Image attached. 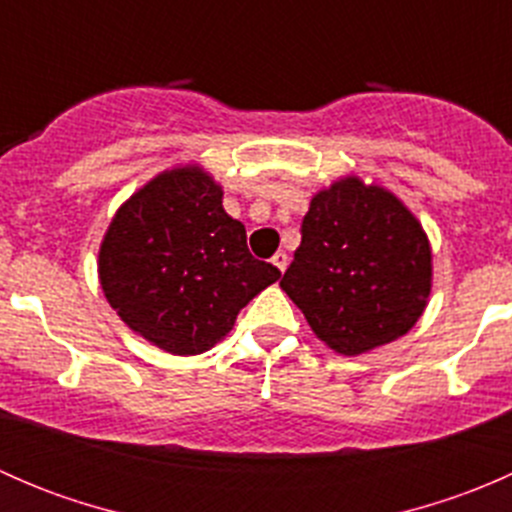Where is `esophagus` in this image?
<instances>
[{"label": "esophagus", "instance_id": "34e87169", "mask_svg": "<svg viewBox=\"0 0 512 512\" xmlns=\"http://www.w3.org/2000/svg\"><path fill=\"white\" fill-rule=\"evenodd\" d=\"M272 265H275L280 272H285L287 270V255H285V252H277V255L272 257Z\"/></svg>", "mask_w": 512, "mask_h": 512}]
</instances>
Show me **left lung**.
Listing matches in <instances>:
<instances>
[{"instance_id": "1", "label": "left lung", "mask_w": 512, "mask_h": 512, "mask_svg": "<svg viewBox=\"0 0 512 512\" xmlns=\"http://www.w3.org/2000/svg\"><path fill=\"white\" fill-rule=\"evenodd\" d=\"M431 245L416 215L359 175L319 190L280 287L317 339L356 356L404 337L431 294Z\"/></svg>"}]
</instances>
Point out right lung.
Returning <instances> with one entry per match:
<instances>
[{"label": "right lung", "mask_w": 512, "mask_h": 512, "mask_svg": "<svg viewBox=\"0 0 512 512\" xmlns=\"http://www.w3.org/2000/svg\"><path fill=\"white\" fill-rule=\"evenodd\" d=\"M98 280L136 334L178 356L213 349L252 297L280 280L247 250L245 225L223 208V188L200 165L148 180L113 215Z\"/></svg>", "instance_id": "add662e5"}]
</instances>
